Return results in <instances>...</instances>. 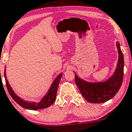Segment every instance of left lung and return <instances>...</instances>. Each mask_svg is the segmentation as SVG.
<instances>
[{
  "label": "left lung",
  "instance_id": "obj_1",
  "mask_svg": "<svg viewBox=\"0 0 132 132\" xmlns=\"http://www.w3.org/2000/svg\"><path fill=\"white\" fill-rule=\"evenodd\" d=\"M118 59L113 75L103 82H90L77 76L75 72V81L81 94L90 103H100L112 98L120 88L123 77V55L119 42H116Z\"/></svg>",
  "mask_w": 132,
  "mask_h": 132
}]
</instances>
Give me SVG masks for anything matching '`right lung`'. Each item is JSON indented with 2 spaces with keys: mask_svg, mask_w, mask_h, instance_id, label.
Returning a JSON list of instances; mask_svg holds the SVG:
<instances>
[{
  "mask_svg": "<svg viewBox=\"0 0 132 132\" xmlns=\"http://www.w3.org/2000/svg\"><path fill=\"white\" fill-rule=\"evenodd\" d=\"M63 73H60L57 75V77L54 79L53 82L52 83L51 85L47 90V93L45 95L42 97L40 101L38 102V103L36 102L32 101H27V100H23L21 97H19L15 93L13 90L12 88L8 82V80L6 77V67H5V70H4V77L5 79V83H6V86L9 92L14 100L17 102V103L22 106V107L25 108L26 109L32 110H40V109H45V108L48 107V106L52 105L54 103L55 100L56 99V95H57V88L60 82V79H61Z\"/></svg>",
  "mask_w": 132,
  "mask_h": 132,
  "instance_id": "add662e5",
  "label": "right lung"
}]
</instances>
